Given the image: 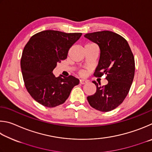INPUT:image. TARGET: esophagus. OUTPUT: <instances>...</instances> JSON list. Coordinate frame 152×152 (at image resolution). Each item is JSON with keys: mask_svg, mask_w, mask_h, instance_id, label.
<instances>
[{"mask_svg": "<svg viewBox=\"0 0 152 152\" xmlns=\"http://www.w3.org/2000/svg\"><path fill=\"white\" fill-rule=\"evenodd\" d=\"M79 83L81 84H86L87 83V81L84 80V79H80V80H79Z\"/></svg>", "mask_w": 152, "mask_h": 152, "instance_id": "obj_1", "label": "esophagus"}]
</instances>
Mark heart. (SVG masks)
<instances>
[{"instance_id": "b5f03b06", "label": "heart", "mask_w": 152, "mask_h": 152, "mask_svg": "<svg viewBox=\"0 0 152 152\" xmlns=\"http://www.w3.org/2000/svg\"><path fill=\"white\" fill-rule=\"evenodd\" d=\"M88 45H94V44H92V43H88V44H87V45H86V46H88ZM80 74L81 75H83L84 73H83V72H81Z\"/></svg>"}]
</instances>
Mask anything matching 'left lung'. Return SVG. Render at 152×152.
Returning a JSON list of instances; mask_svg holds the SVG:
<instances>
[{
	"label": "left lung",
	"mask_w": 152,
	"mask_h": 152,
	"mask_svg": "<svg viewBox=\"0 0 152 152\" xmlns=\"http://www.w3.org/2000/svg\"><path fill=\"white\" fill-rule=\"evenodd\" d=\"M85 37L98 45L100 49L99 63L94 73L96 77L106 75V86L95 81V94L87 97L92 107L103 112L114 110L126 99L135 74V60L128 42L123 37L112 31L87 33Z\"/></svg>",
	"instance_id": "1"
}]
</instances>
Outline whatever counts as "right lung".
<instances>
[{
  "instance_id": "1",
  "label": "right lung",
  "mask_w": 152,
  "mask_h": 152,
  "mask_svg": "<svg viewBox=\"0 0 152 152\" xmlns=\"http://www.w3.org/2000/svg\"><path fill=\"white\" fill-rule=\"evenodd\" d=\"M81 35V33L43 31L32 36L24 47L20 67L25 87L45 107L63 104L79 83V79L71 75L56 77L53 71L58 63L66 58L69 49Z\"/></svg>"
}]
</instances>
